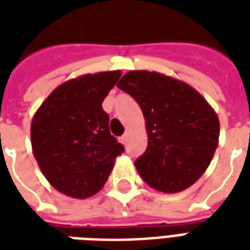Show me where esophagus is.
<instances>
[{"label":"esophagus","mask_w":250,"mask_h":250,"mask_svg":"<svg viewBox=\"0 0 250 250\" xmlns=\"http://www.w3.org/2000/svg\"><path fill=\"white\" fill-rule=\"evenodd\" d=\"M127 138H128V134H125V135H122V136H120V142H122V143H125V142H127Z\"/></svg>","instance_id":"34e87169"}]
</instances>
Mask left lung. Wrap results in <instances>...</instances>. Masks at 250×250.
I'll use <instances>...</instances> for the list:
<instances>
[{"instance_id": "left-lung-1", "label": "left lung", "mask_w": 250, "mask_h": 250, "mask_svg": "<svg viewBox=\"0 0 250 250\" xmlns=\"http://www.w3.org/2000/svg\"><path fill=\"white\" fill-rule=\"evenodd\" d=\"M116 87L135 99L148 143L135 161L142 179L162 193H179L209 167L220 122L206 99L186 83L158 72L130 71Z\"/></svg>"}]
</instances>
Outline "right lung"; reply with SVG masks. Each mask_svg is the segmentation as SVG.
<instances>
[{"instance_id":"obj_1","label":"right lung","mask_w":250,"mask_h":250,"mask_svg":"<svg viewBox=\"0 0 250 250\" xmlns=\"http://www.w3.org/2000/svg\"><path fill=\"white\" fill-rule=\"evenodd\" d=\"M120 71L88 73L62 83L36 111L30 141L48 182L72 198H89L103 188L125 151L109 132L102 103Z\"/></svg>"}]
</instances>
